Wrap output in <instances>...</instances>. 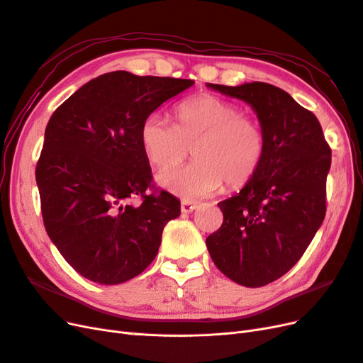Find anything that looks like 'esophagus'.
Here are the masks:
<instances>
[{"label": "esophagus", "instance_id": "esophagus-1", "mask_svg": "<svg viewBox=\"0 0 363 363\" xmlns=\"http://www.w3.org/2000/svg\"><path fill=\"white\" fill-rule=\"evenodd\" d=\"M196 208V204L195 203H192V201H182V212L183 213H191V212H194Z\"/></svg>", "mask_w": 363, "mask_h": 363}]
</instances>
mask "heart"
I'll return each instance as SVG.
<instances>
[{"label":"heart","mask_w":363,"mask_h":363,"mask_svg":"<svg viewBox=\"0 0 363 363\" xmlns=\"http://www.w3.org/2000/svg\"><path fill=\"white\" fill-rule=\"evenodd\" d=\"M139 140L152 167L168 169L188 157V167L163 172L159 183L183 199H204L221 189H239L259 171L265 136L255 118L223 98L203 95L175 108V125L155 112L144 118Z\"/></svg>","instance_id":"b5f03b06"}]
</instances>
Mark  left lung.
Masks as SVG:
<instances>
[{
    "mask_svg": "<svg viewBox=\"0 0 363 363\" xmlns=\"http://www.w3.org/2000/svg\"><path fill=\"white\" fill-rule=\"evenodd\" d=\"M207 87L250 104L265 136L259 171L239 194L218 203L224 221L206 239L224 276L260 288L284 276L321 227L332 150L320 121L280 87L262 82Z\"/></svg>",
    "mask_w": 363,
    "mask_h": 363,
    "instance_id": "left-lung-1",
    "label": "left lung"
}]
</instances>
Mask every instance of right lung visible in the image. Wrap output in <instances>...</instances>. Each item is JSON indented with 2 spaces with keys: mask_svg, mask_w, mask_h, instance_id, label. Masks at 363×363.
Wrapping results in <instances>:
<instances>
[{
  "mask_svg": "<svg viewBox=\"0 0 363 363\" xmlns=\"http://www.w3.org/2000/svg\"><path fill=\"white\" fill-rule=\"evenodd\" d=\"M194 84L127 71L87 82L56 108L36 167L43 225L69 265L87 280L119 284L155 260L180 201L152 189L142 121ZM138 194L139 205L129 200Z\"/></svg>",
  "mask_w": 363,
  "mask_h": 363,
  "instance_id": "obj_1",
  "label": "right lung"
}]
</instances>
